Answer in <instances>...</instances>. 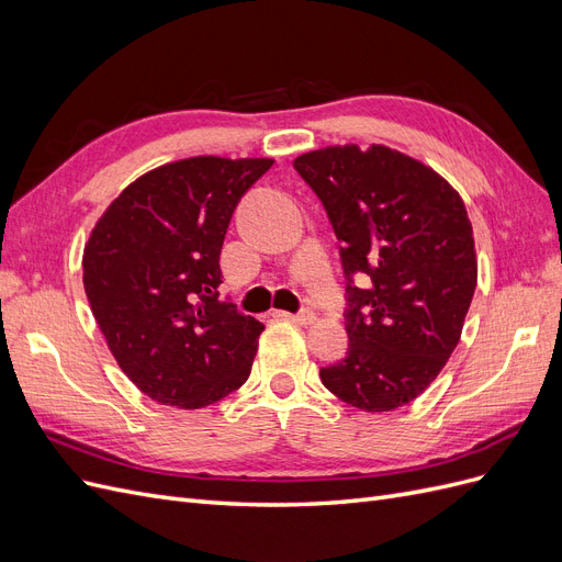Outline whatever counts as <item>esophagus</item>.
Instances as JSON below:
<instances>
[{
    "mask_svg": "<svg viewBox=\"0 0 562 562\" xmlns=\"http://www.w3.org/2000/svg\"><path fill=\"white\" fill-rule=\"evenodd\" d=\"M285 318H291L293 323H300V326H314L316 314L312 310H302L300 314H283Z\"/></svg>",
    "mask_w": 562,
    "mask_h": 562,
    "instance_id": "obj_1",
    "label": "esophagus"
}]
</instances>
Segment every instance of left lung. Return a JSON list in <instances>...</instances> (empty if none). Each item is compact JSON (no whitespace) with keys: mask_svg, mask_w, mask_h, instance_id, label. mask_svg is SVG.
Wrapping results in <instances>:
<instances>
[{"mask_svg":"<svg viewBox=\"0 0 562 562\" xmlns=\"http://www.w3.org/2000/svg\"><path fill=\"white\" fill-rule=\"evenodd\" d=\"M293 164L345 244L349 351L321 368V382L359 411H396L462 337L479 281L464 201L431 166L386 145H330ZM359 270L371 277L366 289L350 285Z\"/></svg>","mask_w":562,"mask_h":562,"instance_id":"left-lung-1","label":"left lung"}]
</instances>
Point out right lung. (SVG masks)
Instances as JSON below:
<instances>
[{"label": "right lung", "mask_w": 562, "mask_h": 562, "mask_svg": "<svg viewBox=\"0 0 562 562\" xmlns=\"http://www.w3.org/2000/svg\"><path fill=\"white\" fill-rule=\"evenodd\" d=\"M274 159L201 155L119 194L83 246V291L124 375L161 405L199 411L239 389L262 323L217 300L236 203Z\"/></svg>", "instance_id": "add662e5"}]
</instances>
